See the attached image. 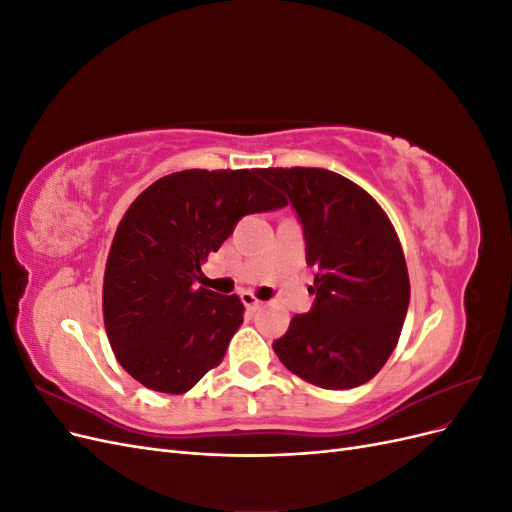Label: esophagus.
Listing matches in <instances>:
<instances>
[{"label":"esophagus","mask_w":512,"mask_h":512,"mask_svg":"<svg viewBox=\"0 0 512 512\" xmlns=\"http://www.w3.org/2000/svg\"><path fill=\"white\" fill-rule=\"evenodd\" d=\"M241 301H243V305L250 309V312H258V309L265 305V301H260L254 292H250V290H243L241 292Z\"/></svg>","instance_id":"1"}]
</instances>
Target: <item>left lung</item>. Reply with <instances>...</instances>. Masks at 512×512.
<instances>
[{
    "mask_svg": "<svg viewBox=\"0 0 512 512\" xmlns=\"http://www.w3.org/2000/svg\"><path fill=\"white\" fill-rule=\"evenodd\" d=\"M297 211L314 305L273 344L280 361L320 389H354L389 361L404 327L410 280L389 215L363 188L324 168H262Z\"/></svg>",
    "mask_w": 512,
    "mask_h": 512,
    "instance_id": "1",
    "label": "left lung"
}]
</instances>
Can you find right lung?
<instances>
[{
	"mask_svg": "<svg viewBox=\"0 0 512 512\" xmlns=\"http://www.w3.org/2000/svg\"><path fill=\"white\" fill-rule=\"evenodd\" d=\"M252 170L192 168L151 183L123 215L106 258L102 312L121 367L181 395L224 359L245 307L196 288L200 265L247 213L286 205Z\"/></svg>",
	"mask_w": 512,
	"mask_h": 512,
	"instance_id": "right-lung-1",
	"label": "right lung"
}]
</instances>
